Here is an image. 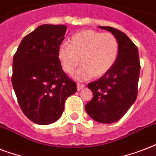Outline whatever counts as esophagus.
I'll list each match as a JSON object with an SVG mask.
<instances>
[{"label":"esophagus","instance_id":"1","mask_svg":"<svg viewBox=\"0 0 156 156\" xmlns=\"http://www.w3.org/2000/svg\"><path fill=\"white\" fill-rule=\"evenodd\" d=\"M84 87H85V85H83V84H80V83H78V84H77V89H78V90H83V88H84Z\"/></svg>","mask_w":156,"mask_h":156}]
</instances>
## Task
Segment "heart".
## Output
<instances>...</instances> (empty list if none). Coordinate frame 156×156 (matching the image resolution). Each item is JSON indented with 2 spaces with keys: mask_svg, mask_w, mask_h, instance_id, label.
<instances>
[{
  "mask_svg": "<svg viewBox=\"0 0 156 156\" xmlns=\"http://www.w3.org/2000/svg\"><path fill=\"white\" fill-rule=\"evenodd\" d=\"M119 53L118 40L112 33L85 30L73 35L70 44L63 43L58 57L66 73H72L82 59L83 65L73 73L78 81L102 77L111 70Z\"/></svg>",
  "mask_w": 156,
  "mask_h": 156,
  "instance_id": "b5f03b06",
  "label": "heart"
}]
</instances>
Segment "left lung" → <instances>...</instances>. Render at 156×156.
<instances>
[{
	"label": "left lung",
	"mask_w": 156,
	"mask_h": 156,
	"mask_svg": "<svg viewBox=\"0 0 156 156\" xmlns=\"http://www.w3.org/2000/svg\"><path fill=\"white\" fill-rule=\"evenodd\" d=\"M99 28L116 36L119 53L111 70L88 84L93 98L85 110L95 121L110 124L120 120L135 102L141 66L138 48L125 33L110 27Z\"/></svg>",
	"instance_id": "1"
}]
</instances>
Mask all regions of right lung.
I'll return each mask as SVG.
<instances>
[{"instance_id": "1", "label": "right lung", "mask_w": 156, "mask_h": 156, "mask_svg": "<svg viewBox=\"0 0 156 156\" xmlns=\"http://www.w3.org/2000/svg\"><path fill=\"white\" fill-rule=\"evenodd\" d=\"M66 30L65 25L40 26L23 38L13 56L11 80L18 104L27 117L39 125L57 121L66 99L77 91L58 57Z\"/></svg>"}]
</instances>
